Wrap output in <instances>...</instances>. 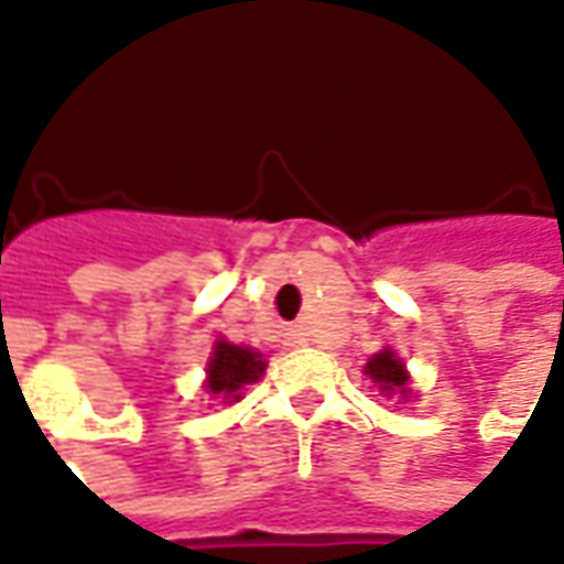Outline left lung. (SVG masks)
Segmentation results:
<instances>
[{
    "instance_id": "obj_1",
    "label": "left lung",
    "mask_w": 564,
    "mask_h": 564,
    "mask_svg": "<svg viewBox=\"0 0 564 564\" xmlns=\"http://www.w3.org/2000/svg\"><path fill=\"white\" fill-rule=\"evenodd\" d=\"M366 375L371 378V383H375L383 395H390V399L392 395H395V399H408V395H411V390H408L411 375H408V368H404V362L395 356L392 347H383L380 354H375L368 359Z\"/></svg>"
}]
</instances>
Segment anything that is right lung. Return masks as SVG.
Returning a JSON list of instances; mask_svg holds the SVG:
<instances>
[{"mask_svg": "<svg viewBox=\"0 0 564 564\" xmlns=\"http://www.w3.org/2000/svg\"><path fill=\"white\" fill-rule=\"evenodd\" d=\"M265 371V359L253 347H238V344L217 341L214 354L208 359V380H205V392L210 399H223V402H238L241 390L247 383H257Z\"/></svg>", "mask_w": 564, "mask_h": 564, "instance_id": "1", "label": "right lung"}]
</instances>
